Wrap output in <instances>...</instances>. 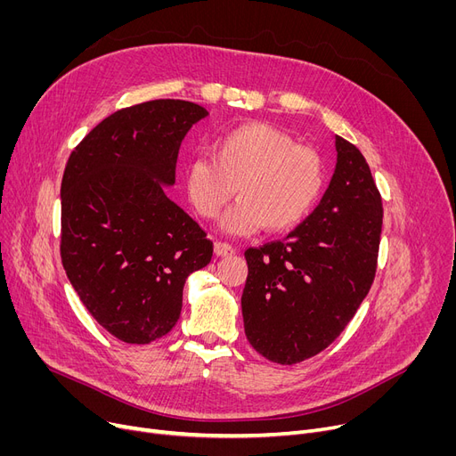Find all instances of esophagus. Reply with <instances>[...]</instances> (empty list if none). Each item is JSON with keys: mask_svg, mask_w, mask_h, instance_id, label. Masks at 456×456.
<instances>
[{"mask_svg": "<svg viewBox=\"0 0 456 456\" xmlns=\"http://www.w3.org/2000/svg\"><path fill=\"white\" fill-rule=\"evenodd\" d=\"M234 251L236 249L227 242H216L214 244V253L218 256H231V255H234Z\"/></svg>", "mask_w": 456, "mask_h": 456, "instance_id": "obj_1", "label": "esophagus"}]
</instances>
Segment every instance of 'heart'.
<instances>
[{
	"label": "heart",
	"instance_id": "obj_1",
	"mask_svg": "<svg viewBox=\"0 0 456 456\" xmlns=\"http://www.w3.org/2000/svg\"><path fill=\"white\" fill-rule=\"evenodd\" d=\"M210 159L190 160L184 170L188 200L205 220L218 218L232 194L240 198L225 216L229 232H270L299 225L322 196V159L279 129L248 124L214 138Z\"/></svg>",
	"mask_w": 456,
	"mask_h": 456
}]
</instances>
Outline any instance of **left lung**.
Here are the masks:
<instances>
[{
    "instance_id": "left-lung-1",
    "label": "left lung",
    "mask_w": 456,
    "mask_h": 456,
    "mask_svg": "<svg viewBox=\"0 0 456 456\" xmlns=\"http://www.w3.org/2000/svg\"><path fill=\"white\" fill-rule=\"evenodd\" d=\"M337 170L320 205L284 240L249 248L246 337L277 364H297L340 337L368 296L382 201L364 155L337 134Z\"/></svg>"
}]
</instances>
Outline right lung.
<instances>
[{"instance_id": "add662e5", "label": "right lung", "mask_w": 456, "mask_h": 456, "mask_svg": "<svg viewBox=\"0 0 456 456\" xmlns=\"http://www.w3.org/2000/svg\"><path fill=\"white\" fill-rule=\"evenodd\" d=\"M208 112L153 100L116 110L71 151L61 183V258L103 329L150 344L181 316L183 286L212 258V242L166 196L188 129Z\"/></svg>"}]
</instances>
